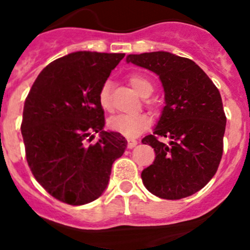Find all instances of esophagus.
<instances>
[{"instance_id": "1", "label": "esophagus", "mask_w": 250, "mask_h": 250, "mask_svg": "<svg viewBox=\"0 0 250 250\" xmlns=\"http://www.w3.org/2000/svg\"><path fill=\"white\" fill-rule=\"evenodd\" d=\"M137 145V141L136 140H127V147L132 148Z\"/></svg>"}]
</instances>
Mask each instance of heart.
I'll return each instance as SVG.
<instances>
[{"label": "heart", "mask_w": 250, "mask_h": 250, "mask_svg": "<svg viewBox=\"0 0 250 250\" xmlns=\"http://www.w3.org/2000/svg\"><path fill=\"white\" fill-rule=\"evenodd\" d=\"M127 82L139 95L146 98L151 95L155 89L153 83L148 78L137 73H131L127 77ZM98 103L103 110H110L111 107V86L109 82H105L98 91ZM151 125V119L144 113L134 115H115L107 120V129L110 131L120 134L125 137H136L147 130Z\"/></svg>", "instance_id": "1"}]
</instances>
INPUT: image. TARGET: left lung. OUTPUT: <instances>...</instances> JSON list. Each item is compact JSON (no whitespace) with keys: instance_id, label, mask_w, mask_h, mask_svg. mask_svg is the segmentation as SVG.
I'll list each match as a JSON object with an SVG mask.
<instances>
[{"instance_id":"left-lung-1","label":"left lung","mask_w":250,"mask_h":250,"mask_svg":"<svg viewBox=\"0 0 250 250\" xmlns=\"http://www.w3.org/2000/svg\"><path fill=\"white\" fill-rule=\"evenodd\" d=\"M126 61L156 73L165 89L156 129L143 139L155 151L152 165L141 172L144 186L164 200L191 196L213 177L223 155L227 118L219 90L188 58L152 52L130 54Z\"/></svg>"}]
</instances>
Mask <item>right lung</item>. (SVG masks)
<instances>
[{"label": "right lung", "instance_id": "obj_1", "mask_svg": "<svg viewBox=\"0 0 250 250\" xmlns=\"http://www.w3.org/2000/svg\"><path fill=\"white\" fill-rule=\"evenodd\" d=\"M124 53L75 52L49 63L32 85L21 132L34 178L56 200L93 202L109 182L111 166L126 148L125 137L103 131L98 91ZM101 139L91 144L92 134Z\"/></svg>", "mask_w": 250, "mask_h": 250}]
</instances>
